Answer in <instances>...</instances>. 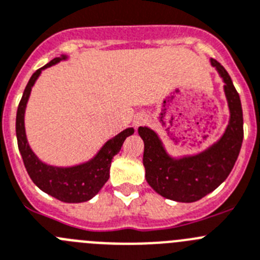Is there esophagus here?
<instances>
[{
  "mask_svg": "<svg viewBox=\"0 0 260 260\" xmlns=\"http://www.w3.org/2000/svg\"><path fill=\"white\" fill-rule=\"evenodd\" d=\"M146 120L147 119H146V115H145V114H137L133 123H135L136 127H140V125L145 124V123H146Z\"/></svg>",
  "mask_w": 260,
  "mask_h": 260,
  "instance_id": "esophagus-1",
  "label": "esophagus"
}]
</instances>
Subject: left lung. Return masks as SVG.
<instances>
[{"label":"left lung","instance_id":"left-lung-1","mask_svg":"<svg viewBox=\"0 0 260 260\" xmlns=\"http://www.w3.org/2000/svg\"><path fill=\"white\" fill-rule=\"evenodd\" d=\"M211 64L225 84L224 92L231 113L228 127L219 141L197 155L175 159L168 155L153 129L139 128L145 145L142 162L146 181L162 197L176 202H196L220 185L231 174L244 140L240 95L226 70L215 59H211Z\"/></svg>","mask_w":260,"mask_h":260}]
</instances>
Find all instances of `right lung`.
Segmentation results:
<instances>
[{
    "label": "right lung",
    "instance_id": "add662e5",
    "mask_svg": "<svg viewBox=\"0 0 260 260\" xmlns=\"http://www.w3.org/2000/svg\"><path fill=\"white\" fill-rule=\"evenodd\" d=\"M62 59H66V55L50 60L48 64L37 70L28 81L19 106H18V111H16V140H18V147L22 154L25 170L32 181L41 190L62 202L80 203L89 201L101 190L105 182L109 180L110 166H111L114 155L120 151L124 140L128 136L133 135L135 129L127 128L119 135H116L114 139L109 140L101 147V150L98 151L94 158L83 165L74 166V167H54V166H48L41 162L35 155V153L28 145L27 137H25V107H27L28 98L31 94L32 86L41 71Z\"/></svg>",
    "mask_w": 260,
    "mask_h": 260
}]
</instances>
